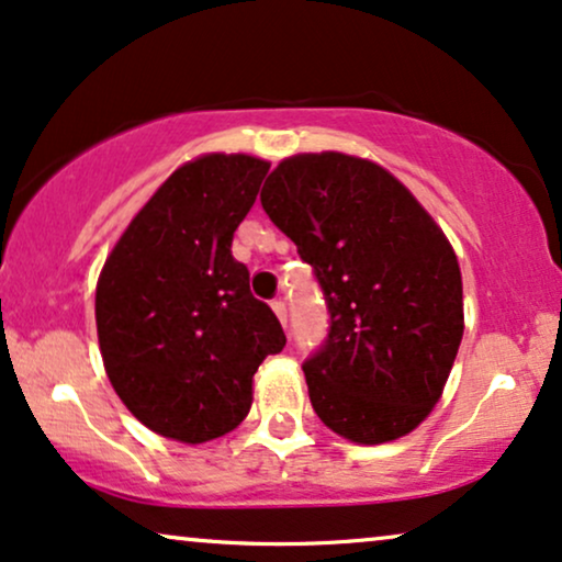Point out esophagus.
Returning a JSON list of instances; mask_svg holds the SVG:
<instances>
[{"mask_svg":"<svg viewBox=\"0 0 562 562\" xmlns=\"http://www.w3.org/2000/svg\"><path fill=\"white\" fill-rule=\"evenodd\" d=\"M270 307H273V313L279 315V321H281L283 325H286V302H283L281 296H279V300H273V302H270Z\"/></svg>","mask_w":562,"mask_h":562,"instance_id":"1","label":"esophagus"}]
</instances>
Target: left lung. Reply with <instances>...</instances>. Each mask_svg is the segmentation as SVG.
Listing matches in <instances>:
<instances>
[{"mask_svg": "<svg viewBox=\"0 0 562 562\" xmlns=\"http://www.w3.org/2000/svg\"><path fill=\"white\" fill-rule=\"evenodd\" d=\"M260 203L313 266L328 307V334L302 364L315 414L362 446L412 432L463 336L446 234L383 166L344 154L286 158Z\"/></svg>", "mask_w": 562, "mask_h": 562, "instance_id": "1", "label": "left lung"}]
</instances>
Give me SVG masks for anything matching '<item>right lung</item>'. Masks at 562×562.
Masks as SVG:
<instances>
[{
    "instance_id": "obj_1",
    "label": "right lung",
    "mask_w": 562,
    "mask_h": 562,
    "mask_svg": "<svg viewBox=\"0 0 562 562\" xmlns=\"http://www.w3.org/2000/svg\"><path fill=\"white\" fill-rule=\"evenodd\" d=\"M270 164L213 154L158 187L95 289L103 367L124 406L164 438L205 442L247 417L252 375L286 336L249 292L232 239Z\"/></svg>"
}]
</instances>
